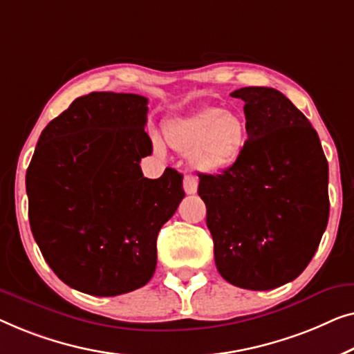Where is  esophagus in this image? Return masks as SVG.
<instances>
[{
	"mask_svg": "<svg viewBox=\"0 0 354 354\" xmlns=\"http://www.w3.org/2000/svg\"><path fill=\"white\" fill-rule=\"evenodd\" d=\"M183 184H184V191H186V194H189V196H191V194H196L197 192V179L194 178L192 175L184 176Z\"/></svg>",
	"mask_w": 354,
	"mask_h": 354,
	"instance_id": "1",
	"label": "esophagus"
}]
</instances>
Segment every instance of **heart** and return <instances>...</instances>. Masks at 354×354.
Here are the masks:
<instances>
[{"label": "heart", "mask_w": 354, "mask_h": 354, "mask_svg": "<svg viewBox=\"0 0 354 354\" xmlns=\"http://www.w3.org/2000/svg\"><path fill=\"white\" fill-rule=\"evenodd\" d=\"M163 136L171 149L189 153L192 168L203 175H218L241 160L247 147V125L241 113L207 106L163 123ZM153 149L163 152L160 139Z\"/></svg>", "instance_id": "obj_1"}]
</instances>
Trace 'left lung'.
Instances as JSON below:
<instances>
[{"label": "left lung", "mask_w": 354, "mask_h": 354, "mask_svg": "<svg viewBox=\"0 0 354 354\" xmlns=\"http://www.w3.org/2000/svg\"><path fill=\"white\" fill-rule=\"evenodd\" d=\"M247 147L221 175H198L220 274L271 290L305 271L328 221V165L311 123L281 91L248 86Z\"/></svg>", "instance_id": "left-lung-1"}]
</instances>
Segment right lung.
Wrapping results in <instances>:
<instances>
[{
  "label": "right lung",
  "instance_id": "right-lung-1",
  "mask_svg": "<svg viewBox=\"0 0 354 354\" xmlns=\"http://www.w3.org/2000/svg\"><path fill=\"white\" fill-rule=\"evenodd\" d=\"M146 122L144 96L89 93L48 123L28 165L35 241L56 276L88 295H122L151 281L158 231L184 197L173 168L144 178Z\"/></svg>",
  "mask_w": 354,
  "mask_h": 354
}]
</instances>
